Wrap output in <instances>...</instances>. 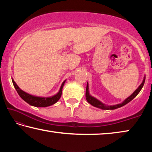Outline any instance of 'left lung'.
Instances as JSON below:
<instances>
[{"mask_svg": "<svg viewBox=\"0 0 152 152\" xmlns=\"http://www.w3.org/2000/svg\"><path fill=\"white\" fill-rule=\"evenodd\" d=\"M145 76H144V78L143 79V81L141 82V84L139 86L138 88L135 90V91L133 92V93L130 95L129 96L127 97L125 101H123L121 103L117 104H115V105H106L104 103H102L101 101H100L99 100H98L96 98L91 96L89 92V86H88V83L87 82V85H86V101H88V103L91 104L92 106H94L95 107L99 108L101 109H103V110H114L118 109V108H120L123 106H124L126 104H127L129 102L131 101L134 99V98L137 96V95L139 94V92H140L141 88H143V86L144 85V83H145Z\"/></svg>", "mask_w": 152, "mask_h": 152, "instance_id": "obj_1", "label": "left lung"}]
</instances>
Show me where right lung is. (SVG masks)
I'll return each instance as SVG.
<instances>
[{
    "instance_id": "add662e5",
    "label": "right lung",
    "mask_w": 152,
    "mask_h": 152,
    "mask_svg": "<svg viewBox=\"0 0 152 152\" xmlns=\"http://www.w3.org/2000/svg\"><path fill=\"white\" fill-rule=\"evenodd\" d=\"M66 80H65L61 84L60 86V88L59 90V91L57 94L51 96H48V97H42V96H35V95L30 94L27 92H25L23 91V90L20 89L19 86H18L16 82L14 81L13 78H12V84H13L15 88L16 89L17 93L19 94L20 97L25 101L28 104L31 105L33 107H46L51 106L53 104H55L56 102L58 101V100L60 99L61 96V93H62V88L63 86L65 84Z\"/></svg>"
}]
</instances>
